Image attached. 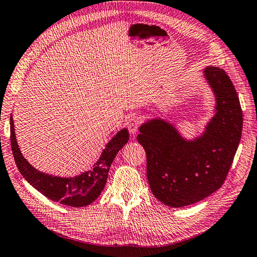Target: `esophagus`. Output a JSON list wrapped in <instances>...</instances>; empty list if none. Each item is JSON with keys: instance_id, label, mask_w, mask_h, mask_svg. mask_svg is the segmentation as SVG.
Returning <instances> with one entry per match:
<instances>
[{"instance_id": "esophagus-1", "label": "esophagus", "mask_w": 257, "mask_h": 257, "mask_svg": "<svg viewBox=\"0 0 257 257\" xmlns=\"http://www.w3.org/2000/svg\"><path fill=\"white\" fill-rule=\"evenodd\" d=\"M140 125V118L136 113H132L127 119V127L129 129V133L134 135L138 132V128Z\"/></svg>"}]
</instances>
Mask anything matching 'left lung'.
I'll list each match as a JSON object with an SVG mask.
<instances>
[{
	"instance_id": "obj_1",
	"label": "left lung",
	"mask_w": 257,
	"mask_h": 257,
	"mask_svg": "<svg viewBox=\"0 0 257 257\" xmlns=\"http://www.w3.org/2000/svg\"><path fill=\"white\" fill-rule=\"evenodd\" d=\"M204 73L216 95V114L203 136L187 142L160 119L139 129L150 189L169 207L197 203L222 187L242 136L243 113L233 82L217 67Z\"/></svg>"
}]
</instances>
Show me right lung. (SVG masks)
Returning a JSON list of instances; mask_svg holds the SVG:
<instances>
[{"mask_svg":"<svg viewBox=\"0 0 257 257\" xmlns=\"http://www.w3.org/2000/svg\"><path fill=\"white\" fill-rule=\"evenodd\" d=\"M10 118H11L10 127H11L12 153L20 173L28 180L29 184H31L45 197L71 207H83L97 199L107 183L110 166L115 155L128 143L129 139L128 130H120L108 143L99 160L93 166V169L80 176H75L73 178L55 177L39 172L23 157L15 138L12 114Z\"/></svg>","mask_w":257,"mask_h":257,"instance_id":"right-lung-1","label":"right lung"}]
</instances>
